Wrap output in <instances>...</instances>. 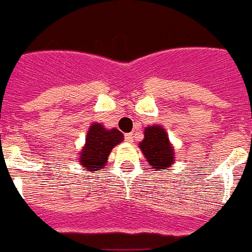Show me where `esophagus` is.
Returning a JSON list of instances; mask_svg holds the SVG:
<instances>
[{
    "instance_id": "1",
    "label": "esophagus",
    "mask_w": 252,
    "mask_h": 252,
    "mask_svg": "<svg viewBox=\"0 0 252 252\" xmlns=\"http://www.w3.org/2000/svg\"><path fill=\"white\" fill-rule=\"evenodd\" d=\"M133 138H134L133 133H126V142H129V144H132V142H133Z\"/></svg>"
}]
</instances>
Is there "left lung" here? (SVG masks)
Here are the masks:
<instances>
[{"label":"left lung","instance_id":"8db88e82","mask_svg":"<svg viewBox=\"0 0 252 252\" xmlns=\"http://www.w3.org/2000/svg\"><path fill=\"white\" fill-rule=\"evenodd\" d=\"M138 148L152 168L161 171L174 165L175 150L163 126L158 124L146 126L144 140L138 144Z\"/></svg>","mask_w":252,"mask_h":252}]
</instances>
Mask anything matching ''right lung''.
Masks as SVG:
<instances>
[{
  "mask_svg": "<svg viewBox=\"0 0 252 252\" xmlns=\"http://www.w3.org/2000/svg\"><path fill=\"white\" fill-rule=\"evenodd\" d=\"M124 140L116 128L107 129L99 123H93L86 134V141L78 153V162L85 171H98L107 165L111 150Z\"/></svg>",
  "mask_w": 252,
  "mask_h": 252,
  "instance_id": "add662e5",
  "label": "right lung"
}]
</instances>
